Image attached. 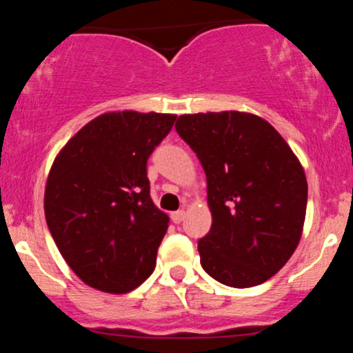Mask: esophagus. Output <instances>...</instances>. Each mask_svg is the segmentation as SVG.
I'll return each instance as SVG.
<instances>
[{"instance_id": "34e87169", "label": "esophagus", "mask_w": 353, "mask_h": 353, "mask_svg": "<svg viewBox=\"0 0 353 353\" xmlns=\"http://www.w3.org/2000/svg\"><path fill=\"white\" fill-rule=\"evenodd\" d=\"M183 219H185V212L183 210H176L171 214V221H173L174 224H180Z\"/></svg>"}]
</instances>
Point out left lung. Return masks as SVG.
I'll list each match as a JSON object with an SVG mask.
<instances>
[{
	"mask_svg": "<svg viewBox=\"0 0 353 353\" xmlns=\"http://www.w3.org/2000/svg\"><path fill=\"white\" fill-rule=\"evenodd\" d=\"M174 129L207 174L212 228L198 242L201 267L233 288L261 285L301 240L307 205L301 162L256 114H182Z\"/></svg>",
	"mask_w": 353,
	"mask_h": 353,
	"instance_id": "obj_1",
	"label": "left lung"
}]
</instances>
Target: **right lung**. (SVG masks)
Returning a JSON list of instances; mask_svg holds the SVG:
<instances>
[{"label":"right lung","instance_id":"add662e5","mask_svg":"<svg viewBox=\"0 0 353 353\" xmlns=\"http://www.w3.org/2000/svg\"><path fill=\"white\" fill-rule=\"evenodd\" d=\"M174 120L104 113L52 162L43 196L48 228L68 267L92 288L132 292L154 272L170 217L150 198L146 161Z\"/></svg>","mask_w":353,"mask_h":353}]
</instances>
